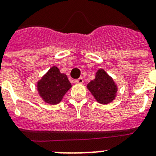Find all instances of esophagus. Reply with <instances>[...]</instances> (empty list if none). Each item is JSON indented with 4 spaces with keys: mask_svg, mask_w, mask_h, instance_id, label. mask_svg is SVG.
<instances>
[{
    "mask_svg": "<svg viewBox=\"0 0 156 156\" xmlns=\"http://www.w3.org/2000/svg\"><path fill=\"white\" fill-rule=\"evenodd\" d=\"M74 83H78V84H82V83H83V78H78V79H75V80H74Z\"/></svg>",
    "mask_w": 156,
    "mask_h": 156,
    "instance_id": "34e87169",
    "label": "esophagus"
}]
</instances>
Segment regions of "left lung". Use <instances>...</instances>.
<instances>
[{
	"mask_svg": "<svg viewBox=\"0 0 156 156\" xmlns=\"http://www.w3.org/2000/svg\"><path fill=\"white\" fill-rule=\"evenodd\" d=\"M87 88L100 104H107L115 99L116 86L104 69L98 70L95 79L88 83Z\"/></svg>",
	"mask_w": 156,
	"mask_h": 156,
	"instance_id": "obj_1",
	"label": "left lung"
}]
</instances>
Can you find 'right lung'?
I'll return each instance as SVG.
<instances>
[{
	"instance_id": "obj_1",
	"label": "right lung",
	"mask_w": 156,
	"mask_h": 156,
	"mask_svg": "<svg viewBox=\"0 0 156 156\" xmlns=\"http://www.w3.org/2000/svg\"><path fill=\"white\" fill-rule=\"evenodd\" d=\"M71 87L67 76L61 73L56 66L50 69L38 83L40 95L45 102L51 104H58Z\"/></svg>"
}]
</instances>
